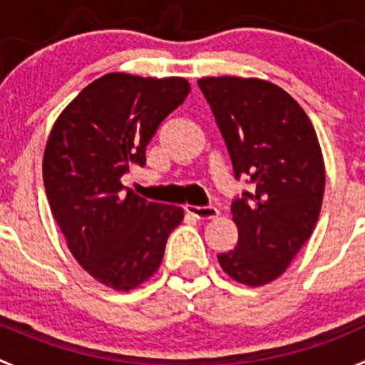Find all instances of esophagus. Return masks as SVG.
Instances as JSON below:
<instances>
[{
  "mask_svg": "<svg viewBox=\"0 0 365 365\" xmlns=\"http://www.w3.org/2000/svg\"><path fill=\"white\" fill-rule=\"evenodd\" d=\"M185 210L189 212V214H192L194 217L197 219H215L219 215V210L215 207H194V205H187Z\"/></svg>",
  "mask_w": 365,
  "mask_h": 365,
  "instance_id": "obj_1",
  "label": "esophagus"
}]
</instances>
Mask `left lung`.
<instances>
[{
    "label": "left lung",
    "mask_w": 365,
    "mask_h": 365,
    "mask_svg": "<svg viewBox=\"0 0 365 365\" xmlns=\"http://www.w3.org/2000/svg\"><path fill=\"white\" fill-rule=\"evenodd\" d=\"M232 158L251 192L232 201L239 240L217 255L235 282L258 287L277 280L312 235L324 194V162L316 130L298 101L258 78H201Z\"/></svg>",
    "instance_id": "8db88e82"
}]
</instances>
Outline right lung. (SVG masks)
Listing matches in <instances>:
<instances>
[{"instance_id":"add662e5","label":"right lung","mask_w":365,"mask_h":365,"mask_svg":"<svg viewBox=\"0 0 365 365\" xmlns=\"http://www.w3.org/2000/svg\"><path fill=\"white\" fill-rule=\"evenodd\" d=\"M189 93L185 78L105 74L63 108L48 137L42 176L53 217L78 264L115 291L153 277L183 219L180 207L125 190L121 176L146 164L148 143Z\"/></svg>"}]
</instances>
